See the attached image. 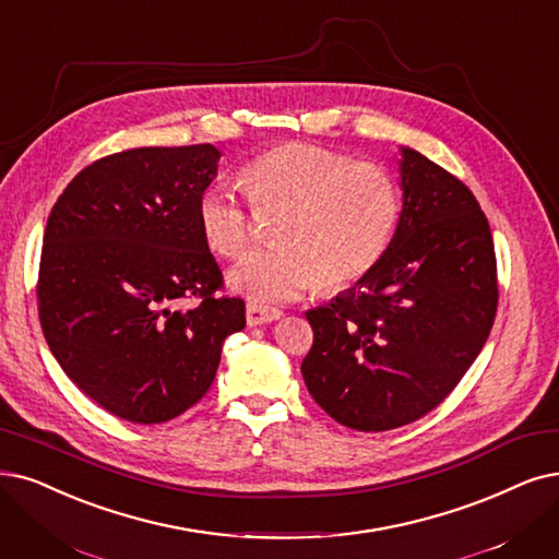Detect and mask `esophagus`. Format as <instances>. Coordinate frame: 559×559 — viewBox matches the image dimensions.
Segmentation results:
<instances>
[{
    "instance_id": "esophagus-1",
    "label": "esophagus",
    "mask_w": 559,
    "mask_h": 559,
    "mask_svg": "<svg viewBox=\"0 0 559 559\" xmlns=\"http://www.w3.org/2000/svg\"><path fill=\"white\" fill-rule=\"evenodd\" d=\"M245 317H248V325H263L277 321L282 317V311L275 307H265L259 302H248V309H245Z\"/></svg>"
}]
</instances>
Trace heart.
<instances>
[{
	"mask_svg": "<svg viewBox=\"0 0 559 559\" xmlns=\"http://www.w3.org/2000/svg\"><path fill=\"white\" fill-rule=\"evenodd\" d=\"M238 178L254 206H286L282 245L257 250L231 273L236 292L261 302L296 300L321 282L344 288L365 280L385 257L404 209L390 169L317 144L267 146ZM197 219L219 257L240 259L250 250L252 211L227 186L202 192Z\"/></svg>",
	"mask_w": 559,
	"mask_h": 559,
	"instance_id": "heart-1",
	"label": "heart"
}]
</instances>
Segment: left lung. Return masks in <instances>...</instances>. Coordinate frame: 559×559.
<instances>
[{
    "instance_id": "8db88e82",
    "label": "left lung",
    "mask_w": 559,
    "mask_h": 559,
    "mask_svg": "<svg viewBox=\"0 0 559 559\" xmlns=\"http://www.w3.org/2000/svg\"><path fill=\"white\" fill-rule=\"evenodd\" d=\"M404 209L373 271L309 309L302 378L355 431L404 427L442 404L471 369L498 311V263L475 194L427 155L401 148Z\"/></svg>"
}]
</instances>
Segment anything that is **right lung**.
<instances>
[{"label": "right lung", "instance_id": "right-lung-1", "mask_svg": "<svg viewBox=\"0 0 559 559\" xmlns=\"http://www.w3.org/2000/svg\"><path fill=\"white\" fill-rule=\"evenodd\" d=\"M211 144L142 146L84 167L48 217L38 319L66 376L132 424L186 413L245 328L197 219L217 174ZM195 298L188 310L175 305Z\"/></svg>", "mask_w": 559, "mask_h": 559}]
</instances>
